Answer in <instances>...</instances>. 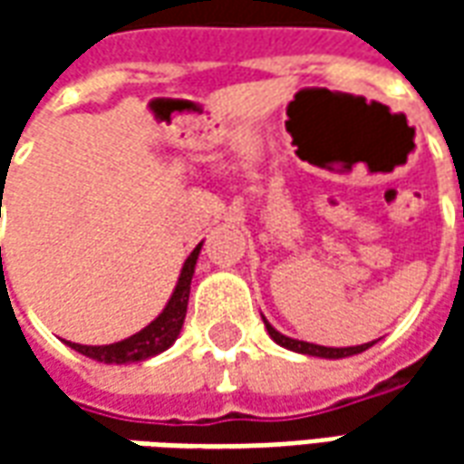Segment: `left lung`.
<instances>
[{
  "instance_id": "obj_1",
  "label": "left lung",
  "mask_w": 464,
  "mask_h": 464,
  "mask_svg": "<svg viewBox=\"0 0 464 464\" xmlns=\"http://www.w3.org/2000/svg\"><path fill=\"white\" fill-rule=\"evenodd\" d=\"M263 323H266V331H268V335H271L273 341L278 343L281 348L293 350V353H301V355H313V358H328V360L350 358V355H358V353H362V350H368L375 345V341H372V343H362V345H350V348H325V345H315V343L288 338V335H283V333L276 331L266 318H263Z\"/></svg>"
}]
</instances>
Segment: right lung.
<instances>
[{"label": "right lung", "instance_id": "right-lung-1", "mask_svg": "<svg viewBox=\"0 0 464 464\" xmlns=\"http://www.w3.org/2000/svg\"><path fill=\"white\" fill-rule=\"evenodd\" d=\"M203 241L191 251V256L183 261L181 276L176 281L171 298L166 303L156 318H153L146 328L139 333H133L129 338H123L111 345H82V343H66L69 348H74L76 353H82L86 358L99 360L106 365H126V362H141L153 355H159L163 350H169L179 338V333L186 321V308H188V293H191V278L196 271V261L201 253Z\"/></svg>", "mask_w": 464, "mask_h": 464}]
</instances>
